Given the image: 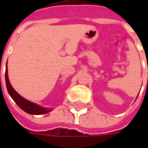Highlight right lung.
<instances>
[{"mask_svg": "<svg viewBox=\"0 0 148 148\" xmlns=\"http://www.w3.org/2000/svg\"><path fill=\"white\" fill-rule=\"evenodd\" d=\"M5 84H6V88L8 90L9 95L11 96L12 99H14L16 105L26 113H28L29 114H47L50 111H52V110H49V108L41 107L34 103H32L30 101L27 100L25 98H23L22 96H20V95L14 90V88L12 87V86L10 83L7 68L5 71Z\"/></svg>", "mask_w": 148, "mask_h": 148, "instance_id": "obj_1", "label": "right lung"}]
</instances>
